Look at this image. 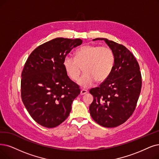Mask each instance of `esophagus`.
<instances>
[{
  "label": "esophagus",
  "instance_id": "1",
  "mask_svg": "<svg viewBox=\"0 0 159 159\" xmlns=\"http://www.w3.org/2000/svg\"><path fill=\"white\" fill-rule=\"evenodd\" d=\"M87 92L88 91L86 89H81L80 94H81V95H84V94H85L86 93H87Z\"/></svg>",
  "mask_w": 159,
  "mask_h": 159
}]
</instances>
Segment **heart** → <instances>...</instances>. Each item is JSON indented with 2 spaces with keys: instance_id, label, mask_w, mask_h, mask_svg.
<instances>
[{
  "instance_id": "heart-1",
  "label": "heart",
  "mask_w": 159,
  "mask_h": 159,
  "mask_svg": "<svg viewBox=\"0 0 159 159\" xmlns=\"http://www.w3.org/2000/svg\"><path fill=\"white\" fill-rule=\"evenodd\" d=\"M115 65V55L106 46L87 45L78 48L75 57L66 56L63 61L65 71L74 81L78 80L84 68L85 74L79 80L84 87L91 86L95 81H104L112 72Z\"/></svg>"
}]
</instances>
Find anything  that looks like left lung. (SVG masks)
Segmentation results:
<instances>
[{"label":"left lung","mask_w":159,"mask_h":159,"mask_svg":"<svg viewBox=\"0 0 159 159\" xmlns=\"http://www.w3.org/2000/svg\"><path fill=\"white\" fill-rule=\"evenodd\" d=\"M105 42L115 55L112 72L98 87L89 93L94 100L89 106L90 114L95 122L107 128L124 123L132 115L142 89L139 66L130 51L122 44L107 39H95Z\"/></svg>","instance_id":"8db88e82"}]
</instances>
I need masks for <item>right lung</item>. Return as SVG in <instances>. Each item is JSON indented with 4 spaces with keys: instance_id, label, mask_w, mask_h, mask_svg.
I'll return each mask as SVG.
<instances>
[{
    "instance_id": "right-lung-1",
    "label": "right lung",
    "mask_w": 159,
    "mask_h": 159,
    "mask_svg": "<svg viewBox=\"0 0 159 159\" xmlns=\"http://www.w3.org/2000/svg\"><path fill=\"white\" fill-rule=\"evenodd\" d=\"M82 40L57 38L37 47L21 73V95L31 117L47 128L59 126L69 116L79 86L68 78L63 61Z\"/></svg>"
}]
</instances>
